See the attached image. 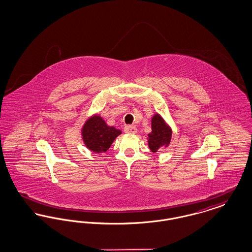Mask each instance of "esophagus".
Here are the masks:
<instances>
[{
  "mask_svg": "<svg viewBox=\"0 0 252 252\" xmlns=\"http://www.w3.org/2000/svg\"><path fill=\"white\" fill-rule=\"evenodd\" d=\"M125 132L126 133H130V134H135V133H137V128L133 126H126L125 127Z\"/></svg>",
  "mask_w": 252,
  "mask_h": 252,
  "instance_id": "obj_1",
  "label": "esophagus"
}]
</instances>
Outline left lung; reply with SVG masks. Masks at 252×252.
Here are the masks:
<instances>
[{
    "label": "left lung",
    "instance_id": "left-lung-1",
    "mask_svg": "<svg viewBox=\"0 0 252 252\" xmlns=\"http://www.w3.org/2000/svg\"><path fill=\"white\" fill-rule=\"evenodd\" d=\"M172 130L164 120L156 114L152 118V132L148 134V145L152 152H158L159 149L170 144Z\"/></svg>",
    "mask_w": 252,
    "mask_h": 252
}]
</instances>
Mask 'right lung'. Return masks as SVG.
<instances>
[{
  "label": "right lung",
  "mask_w": 252,
  "mask_h": 252,
  "mask_svg": "<svg viewBox=\"0 0 252 252\" xmlns=\"http://www.w3.org/2000/svg\"><path fill=\"white\" fill-rule=\"evenodd\" d=\"M121 130L114 126H108L100 116H93L85 123L82 129V137L86 146L95 152H106L110 147Z\"/></svg>",
  "instance_id": "add662e5"
}]
</instances>
